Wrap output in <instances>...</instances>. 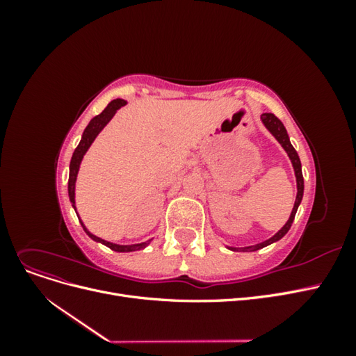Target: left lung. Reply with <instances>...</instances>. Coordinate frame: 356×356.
<instances>
[{
    "label": "left lung",
    "instance_id": "obj_1",
    "mask_svg": "<svg viewBox=\"0 0 356 356\" xmlns=\"http://www.w3.org/2000/svg\"><path fill=\"white\" fill-rule=\"evenodd\" d=\"M261 123L264 124V127L267 129L268 132H270L276 141L281 144V147L285 149V153L288 154L289 160H291V165H293L294 168V174H296V182H297V196H296V202H294V208L293 211H291V215L288 221L285 222L284 227L279 230L277 233H275L270 239H267L264 242H260V243H255V245H250V246H242V248H236V246H227L229 250L232 251H243V252H254V251H258L261 250V248L270 245V243H275L277 242L279 239H282L284 236L288 233V230L291 229V224H293L294 221V217L297 213V209L300 207L301 203V199H303V191H305V181H303V174H301V161H300V157L297 154V152L294 149L293 144H291L289 141V136L286 134V129L285 126L282 124V122L279 120V118L275 115V114H270V113H264L261 114Z\"/></svg>",
    "mask_w": 356,
    "mask_h": 356
}]
</instances>
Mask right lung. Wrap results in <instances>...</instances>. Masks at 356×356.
Segmentation results:
<instances>
[{
	"label": "right lung",
	"mask_w": 356,
	"mask_h": 356,
	"mask_svg": "<svg viewBox=\"0 0 356 356\" xmlns=\"http://www.w3.org/2000/svg\"><path fill=\"white\" fill-rule=\"evenodd\" d=\"M127 102L124 99H114L111 101L108 105H106V108L99 114L93 117L92 120L89 122V124L86 126L84 132L81 135V139H80V144L77 145V148L74 149L72 153V157H71V163H70V179H68V196H70V202L72 204V208L75 211V213H77L79 217V212H77V207H75V182H77V175H79V170H80V166H81V161L86 156V153H88V149L90 148V145L93 144V141L96 139V136H98L102 129L108 124L111 122V118L115 115V113L122 108V106H124ZM80 220V224L81 227L84 229V232L88 233V236L90 239H93L95 242L98 243H102L105 246H108L110 250L115 251V252H132V251H139V250H144V248L152 242V239H148L145 242H141V243H132V245H118V243H113V242H108L105 239H101L98 238V236H95L93 233H90L88 230V227H86L84 222L81 221V218L79 217Z\"/></svg>",
	"instance_id": "obj_1"
}]
</instances>
